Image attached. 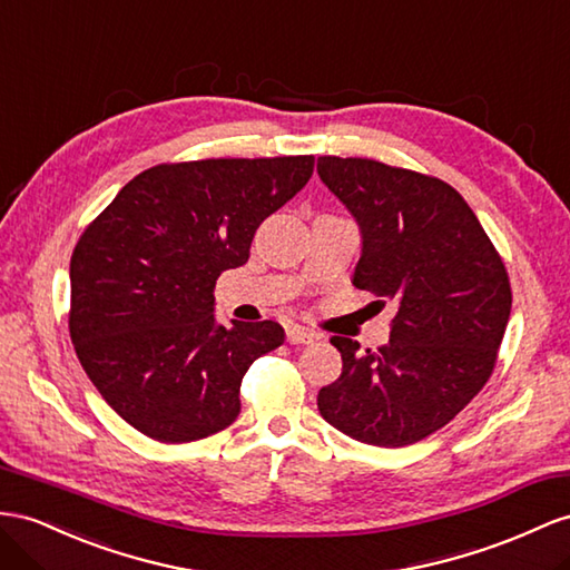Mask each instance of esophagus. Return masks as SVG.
Wrapping results in <instances>:
<instances>
[{
    "mask_svg": "<svg viewBox=\"0 0 570 570\" xmlns=\"http://www.w3.org/2000/svg\"><path fill=\"white\" fill-rule=\"evenodd\" d=\"M286 342L288 344H313L315 332L305 330L301 325H286Z\"/></svg>",
    "mask_w": 570,
    "mask_h": 570,
    "instance_id": "esophagus-1",
    "label": "esophagus"
}]
</instances>
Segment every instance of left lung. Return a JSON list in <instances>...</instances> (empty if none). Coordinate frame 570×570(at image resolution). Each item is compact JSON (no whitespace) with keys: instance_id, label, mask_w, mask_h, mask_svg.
<instances>
[{"instance_id":"left-lung-1","label":"left lung","mask_w":570,"mask_h":570,"mask_svg":"<svg viewBox=\"0 0 570 570\" xmlns=\"http://www.w3.org/2000/svg\"><path fill=\"white\" fill-rule=\"evenodd\" d=\"M317 173L361 226L354 286L397 305L377 352L330 340L344 366L317 392V410L361 443L424 441L493 373L513 303L505 265L470 204L441 178L340 156H320Z\"/></svg>"}]
</instances>
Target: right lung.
Here are the masks:
<instances>
[{
    "label": "right lung",
    "instance_id": "obj_1",
    "mask_svg": "<svg viewBox=\"0 0 570 570\" xmlns=\"http://www.w3.org/2000/svg\"><path fill=\"white\" fill-rule=\"evenodd\" d=\"M313 168V156L158 164L83 228L69 265L71 344L129 426L193 443L238 419L243 375L284 330L216 325L214 286Z\"/></svg>",
    "mask_w": 570,
    "mask_h": 570
}]
</instances>
